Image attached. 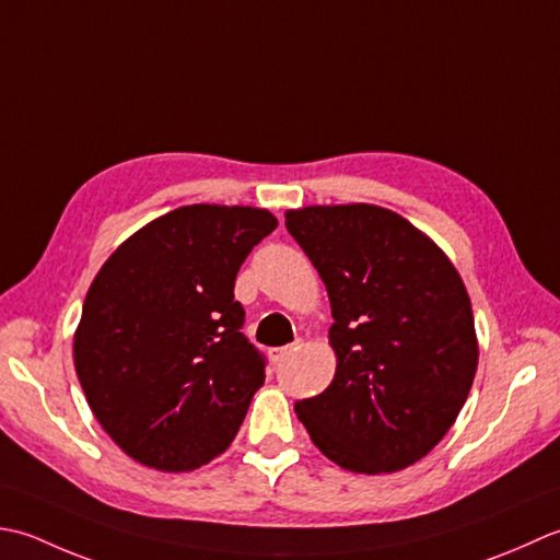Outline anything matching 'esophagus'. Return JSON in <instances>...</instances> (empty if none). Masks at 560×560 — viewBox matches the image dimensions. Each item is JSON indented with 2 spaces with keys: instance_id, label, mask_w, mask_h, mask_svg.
Returning a JSON list of instances; mask_svg holds the SVG:
<instances>
[{
  "instance_id": "34e87169",
  "label": "esophagus",
  "mask_w": 560,
  "mask_h": 560,
  "mask_svg": "<svg viewBox=\"0 0 560 560\" xmlns=\"http://www.w3.org/2000/svg\"><path fill=\"white\" fill-rule=\"evenodd\" d=\"M296 348H300V343L282 346V348H272V350H270V360H272V364H280L284 358H290Z\"/></svg>"
}]
</instances>
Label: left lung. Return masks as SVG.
Masks as SVG:
<instances>
[{
    "mask_svg": "<svg viewBox=\"0 0 560 560\" xmlns=\"http://www.w3.org/2000/svg\"><path fill=\"white\" fill-rule=\"evenodd\" d=\"M284 226L326 284L336 352L334 382L294 413L343 469L401 471L447 435L471 392L464 280L428 234L376 205H310L284 212Z\"/></svg>",
    "mask_w": 560,
    "mask_h": 560,
    "instance_id": "8db88e82",
    "label": "left lung"
}]
</instances>
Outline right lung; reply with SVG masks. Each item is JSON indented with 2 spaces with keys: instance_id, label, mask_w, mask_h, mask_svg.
<instances>
[{
  "instance_id": "right-lung-1",
  "label": "right lung",
  "mask_w": 560,
  "mask_h": 560,
  "mask_svg": "<svg viewBox=\"0 0 560 560\" xmlns=\"http://www.w3.org/2000/svg\"><path fill=\"white\" fill-rule=\"evenodd\" d=\"M268 210L186 205L113 250L86 292L74 370L118 447L156 471H192L230 447L266 360L242 334L234 280Z\"/></svg>"
}]
</instances>
